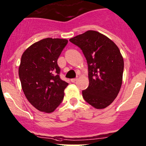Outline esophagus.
I'll return each instance as SVG.
<instances>
[{
	"instance_id": "1",
	"label": "esophagus",
	"mask_w": 146,
	"mask_h": 146,
	"mask_svg": "<svg viewBox=\"0 0 146 146\" xmlns=\"http://www.w3.org/2000/svg\"><path fill=\"white\" fill-rule=\"evenodd\" d=\"M77 80V78H73V79L70 80V81L72 82H76Z\"/></svg>"
}]
</instances>
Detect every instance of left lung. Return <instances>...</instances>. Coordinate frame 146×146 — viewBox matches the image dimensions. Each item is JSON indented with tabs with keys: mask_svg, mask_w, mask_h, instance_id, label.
<instances>
[{
	"mask_svg": "<svg viewBox=\"0 0 146 146\" xmlns=\"http://www.w3.org/2000/svg\"><path fill=\"white\" fill-rule=\"evenodd\" d=\"M69 41L80 48L88 64L89 84L82 91L86 102L96 109L111 104L121 89L124 61L120 50L105 35L88 30Z\"/></svg>",
	"mask_w": 146,
	"mask_h": 146,
	"instance_id": "left-lung-1",
	"label": "left lung"
}]
</instances>
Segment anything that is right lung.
<instances>
[{
    "label": "right lung",
    "instance_id": "add662e5",
    "mask_svg": "<svg viewBox=\"0 0 146 146\" xmlns=\"http://www.w3.org/2000/svg\"><path fill=\"white\" fill-rule=\"evenodd\" d=\"M67 43V39L46 38L31 45L21 56L19 76L22 89L40 111H54L64 96L68 84L60 78L57 60Z\"/></svg>",
    "mask_w": 146,
    "mask_h": 146
}]
</instances>
